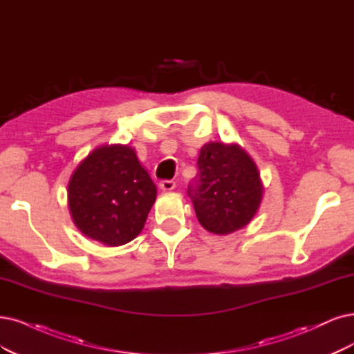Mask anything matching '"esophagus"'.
Listing matches in <instances>:
<instances>
[{
	"mask_svg": "<svg viewBox=\"0 0 354 354\" xmlns=\"http://www.w3.org/2000/svg\"><path fill=\"white\" fill-rule=\"evenodd\" d=\"M176 187V182L174 179H163L160 182V189L162 191H172Z\"/></svg>",
	"mask_w": 354,
	"mask_h": 354,
	"instance_id": "34e87169",
	"label": "esophagus"
}]
</instances>
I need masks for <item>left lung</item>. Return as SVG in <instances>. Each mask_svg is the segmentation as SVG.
<instances>
[{"mask_svg":"<svg viewBox=\"0 0 354 354\" xmlns=\"http://www.w3.org/2000/svg\"><path fill=\"white\" fill-rule=\"evenodd\" d=\"M198 174L188 195L203 227L229 234L250 223L257 213L263 185L252 159L238 146L208 142L198 156Z\"/></svg>","mask_w":354,"mask_h":354,"instance_id":"8db88e82","label":"left lung"}]
</instances>
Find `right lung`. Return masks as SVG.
Listing matches in <instances>:
<instances>
[{"label": "right lung", "instance_id": "add662e5", "mask_svg": "<svg viewBox=\"0 0 354 354\" xmlns=\"http://www.w3.org/2000/svg\"><path fill=\"white\" fill-rule=\"evenodd\" d=\"M156 185L128 146L91 151L73 174L68 205L86 236L120 246L142 230L156 200Z\"/></svg>", "mask_w": 354, "mask_h": 354}]
</instances>
